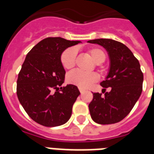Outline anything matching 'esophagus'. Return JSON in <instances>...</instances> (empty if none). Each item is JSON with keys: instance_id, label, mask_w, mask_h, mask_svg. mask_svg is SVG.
<instances>
[{"instance_id": "esophagus-1", "label": "esophagus", "mask_w": 154, "mask_h": 154, "mask_svg": "<svg viewBox=\"0 0 154 154\" xmlns=\"http://www.w3.org/2000/svg\"><path fill=\"white\" fill-rule=\"evenodd\" d=\"M79 91L81 92V94H83L84 92H85V89H82V88H79Z\"/></svg>"}]
</instances>
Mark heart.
Masks as SVG:
<instances>
[{
    "label": "heart",
    "instance_id": "1",
    "mask_svg": "<svg viewBox=\"0 0 154 154\" xmlns=\"http://www.w3.org/2000/svg\"><path fill=\"white\" fill-rule=\"evenodd\" d=\"M87 53L90 56L94 62L97 64V69L101 74L106 72L105 66L101 65L106 60V53L99 47H90L87 49ZM77 51L74 48H68L60 56V62L63 67L70 69L74 67L76 64ZM98 79V76L95 72H85L82 70L76 69L70 72L67 76L68 82L70 84L77 85L80 88H88Z\"/></svg>",
    "mask_w": 154,
    "mask_h": 154
}]
</instances>
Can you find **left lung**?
I'll return each instance as SVG.
<instances>
[{
    "instance_id": "left-lung-1",
    "label": "left lung",
    "mask_w": 154,
    "mask_h": 154,
    "mask_svg": "<svg viewBox=\"0 0 154 154\" xmlns=\"http://www.w3.org/2000/svg\"><path fill=\"white\" fill-rule=\"evenodd\" d=\"M89 43L100 45L109 53L110 69L101 85L102 94L94 93L89 109L92 119L101 125L114 124L129 114L142 92L143 72L140 63L124 44L112 39H95ZM107 88L110 90L105 92Z\"/></svg>"
}]
</instances>
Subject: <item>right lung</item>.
<instances>
[{
    "instance_id": "1",
    "label": "right lung",
    "mask_w": 154,
    "mask_h": 154,
    "mask_svg": "<svg viewBox=\"0 0 154 154\" xmlns=\"http://www.w3.org/2000/svg\"><path fill=\"white\" fill-rule=\"evenodd\" d=\"M79 42L47 37L28 53L18 74L17 95L25 112L38 124L58 126L71 117L80 92L73 85L60 87L65 75L60 55Z\"/></svg>"
}]
</instances>
